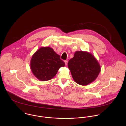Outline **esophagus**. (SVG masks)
Instances as JSON below:
<instances>
[{"instance_id": "1", "label": "esophagus", "mask_w": 126, "mask_h": 126, "mask_svg": "<svg viewBox=\"0 0 126 126\" xmlns=\"http://www.w3.org/2000/svg\"><path fill=\"white\" fill-rule=\"evenodd\" d=\"M64 63H65V65H66L67 64V63H68V61H67V60L64 61Z\"/></svg>"}]
</instances>
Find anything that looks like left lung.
<instances>
[{"label": "left lung", "instance_id": "8db88e82", "mask_svg": "<svg viewBox=\"0 0 126 126\" xmlns=\"http://www.w3.org/2000/svg\"><path fill=\"white\" fill-rule=\"evenodd\" d=\"M68 67L74 81L85 86L93 82L100 72V65L93 54L77 51L68 63Z\"/></svg>", "mask_w": 126, "mask_h": 126}]
</instances>
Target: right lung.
Masks as SVG:
<instances>
[{
    "instance_id": "obj_1",
    "label": "right lung",
    "mask_w": 126,
    "mask_h": 126,
    "mask_svg": "<svg viewBox=\"0 0 126 126\" xmlns=\"http://www.w3.org/2000/svg\"><path fill=\"white\" fill-rule=\"evenodd\" d=\"M65 63L50 47H42L32 55L31 60V70L36 78L41 81L52 79L59 68Z\"/></svg>"
}]
</instances>
